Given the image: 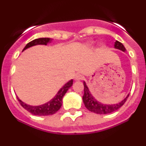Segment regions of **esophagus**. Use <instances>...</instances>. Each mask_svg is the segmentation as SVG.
Wrapping results in <instances>:
<instances>
[{"mask_svg":"<svg viewBox=\"0 0 146 146\" xmlns=\"http://www.w3.org/2000/svg\"><path fill=\"white\" fill-rule=\"evenodd\" d=\"M83 79V76L81 75V74H76L75 77H74V80L77 81H79V80H81Z\"/></svg>","mask_w":146,"mask_h":146,"instance_id":"34e87169","label":"esophagus"}]
</instances>
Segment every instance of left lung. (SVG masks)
Instances as JSON below:
<instances>
[{"instance_id": "left-lung-1", "label": "left lung", "mask_w": 146, "mask_h": 146, "mask_svg": "<svg viewBox=\"0 0 146 146\" xmlns=\"http://www.w3.org/2000/svg\"><path fill=\"white\" fill-rule=\"evenodd\" d=\"M115 49L121 50L123 52H126V48L118 41H115ZM84 85V95L82 96V101L84 103L86 108L89 111L92 112V113H96V114H108V113H111L113 112H115V110L119 109L125 102H126V99L129 97V94L124 98V99L121 101L120 102L116 103V104H103L100 102L91 94V91H89V88H88L86 82H83Z\"/></svg>"}]
</instances>
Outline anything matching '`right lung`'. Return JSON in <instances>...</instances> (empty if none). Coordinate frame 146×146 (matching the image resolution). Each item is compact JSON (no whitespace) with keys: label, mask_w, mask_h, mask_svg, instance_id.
Returning a JSON list of instances; mask_svg holds the SVG:
<instances>
[{"label":"right lung","mask_w":146,"mask_h":146,"mask_svg":"<svg viewBox=\"0 0 146 146\" xmlns=\"http://www.w3.org/2000/svg\"><path fill=\"white\" fill-rule=\"evenodd\" d=\"M52 38H39L33 40L32 42L27 44L26 46L24 47L23 51L25 50L26 49L30 48V47L36 46V45H47V44L51 42ZM73 84V80H71L69 82H67L58 91L55 96L52 98L50 101L47 102L45 104L38 105V106H33L27 104L26 103L23 102L22 100L19 99L17 96V99L23 108H25L26 110H28L29 113L31 114L35 115H39V116H44V115H50L55 114L57 111H58L62 105V99L64 96L66 91L69 90L70 87H72Z\"/></svg>","instance_id":"add662e5"}]
</instances>
